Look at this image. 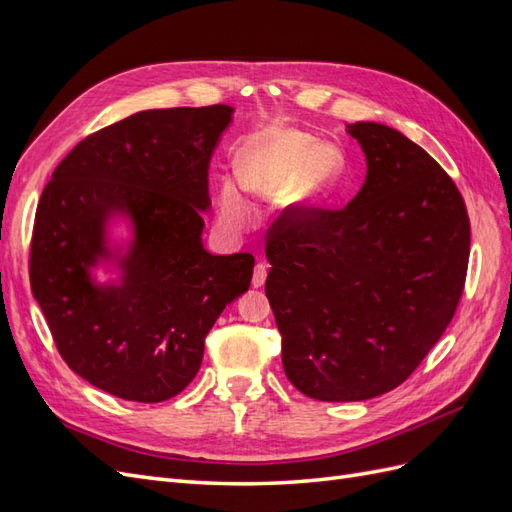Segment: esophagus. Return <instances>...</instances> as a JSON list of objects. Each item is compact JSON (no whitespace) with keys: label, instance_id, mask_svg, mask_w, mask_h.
Listing matches in <instances>:
<instances>
[{"label":"esophagus","instance_id":"obj_1","mask_svg":"<svg viewBox=\"0 0 512 512\" xmlns=\"http://www.w3.org/2000/svg\"><path fill=\"white\" fill-rule=\"evenodd\" d=\"M265 280H267V267L262 265V262H258L256 269H254V275H252V286L262 288V286H265Z\"/></svg>","mask_w":512,"mask_h":512}]
</instances>
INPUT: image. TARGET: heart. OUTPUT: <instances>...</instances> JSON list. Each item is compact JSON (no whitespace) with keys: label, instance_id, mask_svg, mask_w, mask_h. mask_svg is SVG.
Wrapping results in <instances>:
<instances>
[{"label":"heart","instance_id":"obj_1","mask_svg":"<svg viewBox=\"0 0 512 512\" xmlns=\"http://www.w3.org/2000/svg\"><path fill=\"white\" fill-rule=\"evenodd\" d=\"M344 158L331 145L301 130L269 126L252 134L235 153V175L222 179L218 215L228 230H243L252 220V205L241 187L260 198L277 196L275 203L288 215L316 207L335 188Z\"/></svg>","mask_w":512,"mask_h":512}]
</instances>
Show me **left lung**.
Segmentation results:
<instances>
[{
    "instance_id": "obj_1",
    "label": "left lung",
    "mask_w": 512,
    "mask_h": 512,
    "mask_svg": "<svg viewBox=\"0 0 512 512\" xmlns=\"http://www.w3.org/2000/svg\"><path fill=\"white\" fill-rule=\"evenodd\" d=\"M367 175L344 209L273 224L265 292L282 363L320 401L393 391L436 346L459 305L470 220L453 179L401 132L356 121Z\"/></svg>"
}]
</instances>
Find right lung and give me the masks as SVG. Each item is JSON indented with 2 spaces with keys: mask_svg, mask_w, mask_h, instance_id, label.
<instances>
[{
  "mask_svg": "<svg viewBox=\"0 0 512 512\" xmlns=\"http://www.w3.org/2000/svg\"><path fill=\"white\" fill-rule=\"evenodd\" d=\"M232 106L141 111L87 136L59 162L36 209L29 282L61 359L128 401L179 395L205 337L250 288L254 256L203 247L209 162ZM115 214L133 224L126 255L107 247ZM113 257L119 283L90 269Z\"/></svg>",
  "mask_w": 512,
  "mask_h": 512,
  "instance_id": "right-lung-1",
  "label": "right lung"
}]
</instances>
